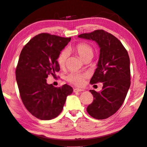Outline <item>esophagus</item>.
<instances>
[{"mask_svg": "<svg viewBox=\"0 0 147 147\" xmlns=\"http://www.w3.org/2000/svg\"><path fill=\"white\" fill-rule=\"evenodd\" d=\"M74 92H81V91H83V89H78V88H75V89H74Z\"/></svg>", "mask_w": 147, "mask_h": 147, "instance_id": "obj_1", "label": "esophagus"}]
</instances>
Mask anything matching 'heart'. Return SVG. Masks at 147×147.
I'll return each mask as SVG.
<instances>
[{
	"label": "heart",
	"mask_w": 147,
	"mask_h": 147,
	"mask_svg": "<svg viewBox=\"0 0 147 147\" xmlns=\"http://www.w3.org/2000/svg\"><path fill=\"white\" fill-rule=\"evenodd\" d=\"M72 51L77 53L82 59L85 60L88 57H92L93 49L87 43H79L71 47ZM67 58V53L66 51H62L58 55L57 62L61 68L65 67ZM87 75L85 74L73 73L67 77V80L76 86H82L84 84Z\"/></svg>",
	"instance_id": "1"
}]
</instances>
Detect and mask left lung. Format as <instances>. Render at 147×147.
<instances>
[{"label":"left lung","mask_w":147,"mask_h":147,"mask_svg":"<svg viewBox=\"0 0 147 147\" xmlns=\"http://www.w3.org/2000/svg\"><path fill=\"white\" fill-rule=\"evenodd\" d=\"M78 36L95 41L100 48L97 68L90 83L94 84L102 82L103 85L99 92L90 90L94 100L87 107V111L95 119L108 118L121 107L129 89V54L116 37L102 29Z\"/></svg>","instance_id":"8db88e82"}]
</instances>
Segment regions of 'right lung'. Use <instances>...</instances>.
Instances as JSON below:
<instances>
[{"mask_svg":"<svg viewBox=\"0 0 147 147\" xmlns=\"http://www.w3.org/2000/svg\"><path fill=\"white\" fill-rule=\"evenodd\" d=\"M71 39L41 33L31 38L20 53L16 80L21 99L29 113L40 119L57 117L67 96L73 91L68 85L55 87L46 80L49 74L60 71L58 57Z\"/></svg>","mask_w":147,"mask_h":147,"instance_id":"obj_1","label":"right lung"}]
</instances>
